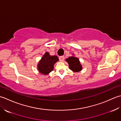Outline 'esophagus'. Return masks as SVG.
Instances as JSON below:
<instances>
[{
  "instance_id": "34e87169",
  "label": "esophagus",
  "mask_w": 121,
  "mask_h": 121,
  "mask_svg": "<svg viewBox=\"0 0 121 121\" xmlns=\"http://www.w3.org/2000/svg\"><path fill=\"white\" fill-rule=\"evenodd\" d=\"M64 56H60L59 57V60H60V61H63L64 60Z\"/></svg>"
}]
</instances>
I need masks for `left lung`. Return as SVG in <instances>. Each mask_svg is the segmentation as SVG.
Returning a JSON list of instances; mask_svg holds the SVG:
<instances>
[{"mask_svg": "<svg viewBox=\"0 0 121 121\" xmlns=\"http://www.w3.org/2000/svg\"><path fill=\"white\" fill-rule=\"evenodd\" d=\"M66 61L69 64L70 69L74 72H78L82 69V67H81L80 61L78 58L71 56V57H69L68 58L66 59Z\"/></svg>", "mask_w": 121, "mask_h": 121, "instance_id": "left-lung-1", "label": "left lung"}]
</instances>
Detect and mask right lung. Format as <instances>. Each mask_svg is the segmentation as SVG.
Masks as SVG:
<instances>
[{
	"label": "right lung",
	"instance_id": "1",
	"mask_svg": "<svg viewBox=\"0 0 121 121\" xmlns=\"http://www.w3.org/2000/svg\"><path fill=\"white\" fill-rule=\"evenodd\" d=\"M57 61V56H51L48 52H46L38 64V69L42 74H48L53 70L54 65Z\"/></svg>",
	"mask_w": 121,
	"mask_h": 121
}]
</instances>
